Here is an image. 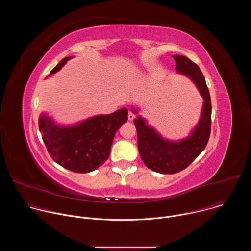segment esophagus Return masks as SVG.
<instances>
[{
  "label": "esophagus",
  "instance_id": "1",
  "mask_svg": "<svg viewBox=\"0 0 251 251\" xmlns=\"http://www.w3.org/2000/svg\"><path fill=\"white\" fill-rule=\"evenodd\" d=\"M135 117H136V115H135L133 112L129 111V113H128V119H129V121L134 120V119H135Z\"/></svg>",
  "mask_w": 251,
  "mask_h": 251
}]
</instances>
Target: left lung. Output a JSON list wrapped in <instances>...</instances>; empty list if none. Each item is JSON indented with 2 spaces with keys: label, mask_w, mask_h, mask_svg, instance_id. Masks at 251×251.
<instances>
[{
  "label": "left lung",
  "mask_w": 251,
  "mask_h": 251,
  "mask_svg": "<svg viewBox=\"0 0 251 251\" xmlns=\"http://www.w3.org/2000/svg\"><path fill=\"white\" fill-rule=\"evenodd\" d=\"M173 58L176 63V74L189 77L196 84L203 104L199 123L187 138L178 141L163 138L140 115L134 120L141 159L149 169L161 174H176L186 169L204 150L210 134L211 102L203 75L188 57L173 55ZM132 111L138 113L136 108H132Z\"/></svg>",
  "instance_id": "1"
}]
</instances>
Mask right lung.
Wrapping results in <instances>:
<instances>
[{
  "instance_id": "add662e5",
  "label": "right lung",
  "mask_w": 251,
  "mask_h": 251,
  "mask_svg": "<svg viewBox=\"0 0 251 251\" xmlns=\"http://www.w3.org/2000/svg\"><path fill=\"white\" fill-rule=\"evenodd\" d=\"M73 56L64 57L50 71L54 75ZM128 119L127 108L96 115L74 125H59L42 113L39 128L52 160L75 173H89L106 162L117 130Z\"/></svg>"
}]
</instances>
